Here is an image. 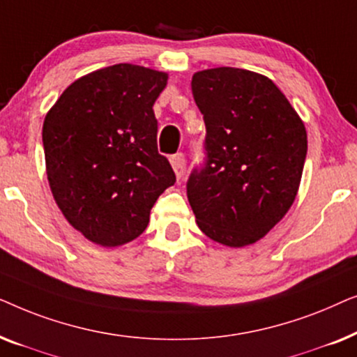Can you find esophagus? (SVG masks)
Here are the masks:
<instances>
[{"label": "esophagus", "mask_w": 357, "mask_h": 357, "mask_svg": "<svg viewBox=\"0 0 357 357\" xmlns=\"http://www.w3.org/2000/svg\"><path fill=\"white\" fill-rule=\"evenodd\" d=\"M170 164H172V167L175 170V175H177V178H180L185 172V154L183 153H177L174 154L172 158H170Z\"/></svg>", "instance_id": "1"}]
</instances>
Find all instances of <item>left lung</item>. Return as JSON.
<instances>
[{"label":"left lung","instance_id":"obj_1","mask_svg":"<svg viewBox=\"0 0 357 357\" xmlns=\"http://www.w3.org/2000/svg\"><path fill=\"white\" fill-rule=\"evenodd\" d=\"M204 159L187 197L197 224L222 245L266 236L294 203L307 155L305 126L268 77L238 68L195 73Z\"/></svg>","mask_w":357,"mask_h":357}]
</instances>
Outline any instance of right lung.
<instances>
[{"instance_id": "1", "label": "right lung", "mask_w": 357, "mask_h": 357, "mask_svg": "<svg viewBox=\"0 0 357 357\" xmlns=\"http://www.w3.org/2000/svg\"><path fill=\"white\" fill-rule=\"evenodd\" d=\"M167 75L120 63L73 82L43 121L48 183L68 222L116 247L144 232L175 174L158 151L153 105Z\"/></svg>"}]
</instances>
